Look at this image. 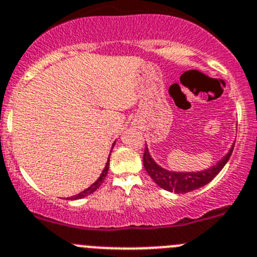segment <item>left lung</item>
Here are the masks:
<instances>
[{
    "mask_svg": "<svg viewBox=\"0 0 257 257\" xmlns=\"http://www.w3.org/2000/svg\"><path fill=\"white\" fill-rule=\"evenodd\" d=\"M234 143L226 156H223L222 160L217 162L214 166L209 167L207 170H201V171L194 172H181V171H170V170L164 169L162 166L157 164L151 156L148 147L146 146L145 155H143V165H145L146 171L148 172L152 180L157 184L160 188L165 189L167 191L176 194H185L190 191L196 190L201 186L207 185L210 183L220 170L224 167V165L228 162L229 157L233 151Z\"/></svg>",
    "mask_w": 257,
    "mask_h": 257,
    "instance_id": "1",
    "label": "left lung"
}]
</instances>
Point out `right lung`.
<instances>
[{
  "instance_id": "obj_1",
  "label": "right lung",
  "mask_w": 257,
  "mask_h": 257,
  "mask_svg": "<svg viewBox=\"0 0 257 257\" xmlns=\"http://www.w3.org/2000/svg\"><path fill=\"white\" fill-rule=\"evenodd\" d=\"M114 145H115V142H114ZM114 145H112V147H114ZM109 161H110V157L107 158V162H106V165H105L104 170H102L101 175H100L99 179L96 180V181L92 184V185L88 186L87 189H85V190H83V191H81V193L77 194V195H73V196H71V198H67V199H71V200H77V199L85 198V196L90 195V194H92L93 191L97 190V189L100 188V185H101V184L104 183L105 177H106V175H107V171H109Z\"/></svg>"
}]
</instances>
